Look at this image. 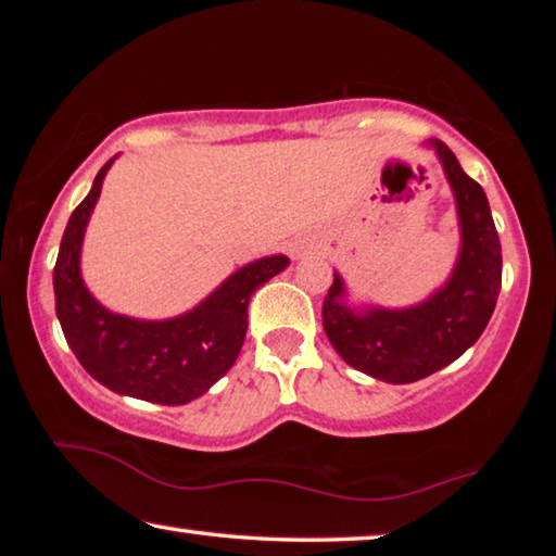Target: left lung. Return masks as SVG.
I'll use <instances>...</instances> for the list:
<instances>
[{
  "label": "left lung",
  "mask_w": 556,
  "mask_h": 556,
  "mask_svg": "<svg viewBox=\"0 0 556 556\" xmlns=\"http://www.w3.org/2000/svg\"><path fill=\"white\" fill-rule=\"evenodd\" d=\"M427 144L444 166L460 225V250L448 281L407 308H351L343 301L341 275H333L321 312L336 353L355 370L392 384L429 378L464 355L491 321L503 281L501 238L485 191L444 142Z\"/></svg>",
  "instance_id": "left-lung-1"
}]
</instances>
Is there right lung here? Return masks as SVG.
I'll return each instance as SVG.
<instances>
[{
	"mask_svg": "<svg viewBox=\"0 0 556 556\" xmlns=\"http://www.w3.org/2000/svg\"><path fill=\"white\" fill-rule=\"evenodd\" d=\"M112 162L100 168L90 193L65 225L53 267L55 316L83 368L108 390L168 407L186 404L208 392L238 361L252 291L287 269L289 257L250 262L199 306L166 321L108 312L80 277V248Z\"/></svg>",
	"mask_w": 556,
	"mask_h": 556,
	"instance_id": "obj_1",
	"label": "right lung"
}]
</instances>
